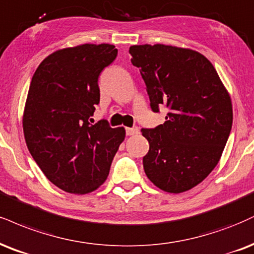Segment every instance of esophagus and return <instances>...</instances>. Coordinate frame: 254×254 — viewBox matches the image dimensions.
<instances>
[{"label": "esophagus", "instance_id": "esophagus-1", "mask_svg": "<svg viewBox=\"0 0 254 254\" xmlns=\"http://www.w3.org/2000/svg\"><path fill=\"white\" fill-rule=\"evenodd\" d=\"M139 132L138 127H127V136H133L137 135Z\"/></svg>", "mask_w": 254, "mask_h": 254}]
</instances>
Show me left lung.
I'll list each match as a JSON object with an SVG mask.
<instances>
[{
  "label": "left lung",
  "instance_id": "1",
  "mask_svg": "<svg viewBox=\"0 0 254 254\" xmlns=\"http://www.w3.org/2000/svg\"><path fill=\"white\" fill-rule=\"evenodd\" d=\"M129 52L152 111L169 109L163 124L142 129L149 142L144 172L162 190L187 191L221 157L233 122L230 93L212 63L196 51L157 44L131 46Z\"/></svg>",
  "mask_w": 254,
  "mask_h": 254
}]
</instances>
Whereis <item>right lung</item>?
Here are the masks:
<instances>
[{
	"mask_svg": "<svg viewBox=\"0 0 254 254\" xmlns=\"http://www.w3.org/2000/svg\"><path fill=\"white\" fill-rule=\"evenodd\" d=\"M116 57L109 44L64 48L44 59L30 81L24 139L46 177L67 193L99 188L125 138L124 127L91 118L100 99L98 77Z\"/></svg>",
	"mask_w": 254,
	"mask_h": 254,
	"instance_id": "1",
	"label": "right lung"
}]
</instances>
